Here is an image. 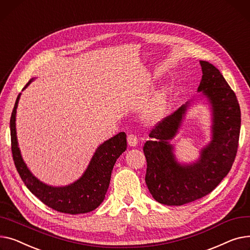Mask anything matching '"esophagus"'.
<instances>
[{
  "instance_id": "1",
  "label": "esophagus",
  "mask_w": 250,
  "mask_h": 250,
  "mask_svg": "<svg viewBox=\"0 0 250 250\" xmlns=\"http://www.w3.org/2000/svg\"><path fill=\"white\" fill-rule=\"evenodd\" d=\"M127 141H128V144L130 146H136V144L138 143V138L136 135L134 134H129L128 137H127Z\"/></svg>"
}]
</instances>
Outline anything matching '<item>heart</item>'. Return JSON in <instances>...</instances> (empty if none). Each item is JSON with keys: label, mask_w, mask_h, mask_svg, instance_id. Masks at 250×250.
<instances>
[{"label": "heart", "mask_w": 250, "mask_h": 250, "mask_svg": "<svg viewBox=\"0 0 250 250\" xmlns=\"http://www.w3.org/2000/svg\"><path fill=\"white\" fill-rule=\"evenodd\" d=\"M168 97L166 90H161L155 94L150 104L144 111V118L149 123H156L164 118L167 110Z\"/></svg>", "instance_id": "b5f03b06"}]
</instances>
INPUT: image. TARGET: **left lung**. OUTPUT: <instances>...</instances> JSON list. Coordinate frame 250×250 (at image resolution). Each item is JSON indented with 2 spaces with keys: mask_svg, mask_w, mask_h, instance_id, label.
<instances>
[{
  "mask_svg": "<svg viewBox=\"0 0 250 250\" xmlns=\"http://www.w3.org/2000/svg\"><path fill=\"white\" fill-rule=\"evenodd\" d=\"M202 80L198 92L212 108V140L196 163L182 165L169 141L177 135L189 103L158 122L150 131L143 152L147 163L145 183L153 199L167 206H182L210 194L230 171L235 159L241 112L235 93L222 73L208 62H200Z\"/></svg>",
  "mask_w": 250,
  "mask_h": 250,
  "instance_id": "obj_1",
  "label": "left lung"
}]
</instances>
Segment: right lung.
I'll return each mask as SVG.
<instances>
[{"label": "right lung", "mask_w": 250, "mask_h": 250, "mask_svg": "<svg viewBox=\"0 0 250 250\" xmlns=\"http://www.w3.org/2000/svg\"><path fill=\"white\" fill-rule=\"evenodd\" d=\"M31 82L32 80L24 86V89ZM20 95L17 97L11 115L10 129L14 164L25 186L43 204L57 212L76 215L94 211L105 199L116 160L127 148L125 132H120L99 146L89 167L75 183L65 187L45 185L36 179L28 169L18 147L16 110Z\"/></svg>", "instance_id": "1"}]
</instances>
